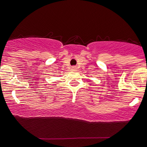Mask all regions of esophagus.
<instances>
[{"instance_id":"esophagus-1","label":"esophagus","mask_w":147,"mask_h":147,"mask_svg":"<svg viewBox=\"0 0 147 147\" xmlns=\"http://www.w3.org/2000/svg\"><path fill=\"white\" fill-rule=\"evenodd\" d=\"M77 67L76 66H72V68H71V70H73V71H75V70H77Z\"/></svg>"}]
</instances>
